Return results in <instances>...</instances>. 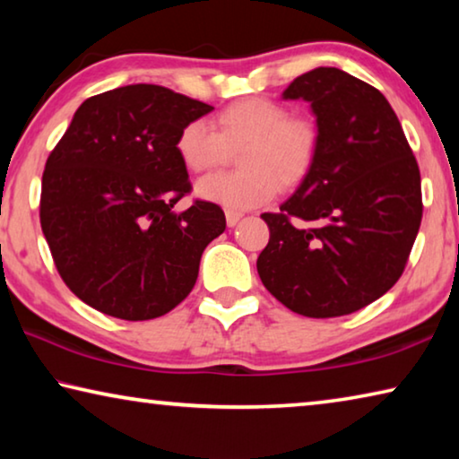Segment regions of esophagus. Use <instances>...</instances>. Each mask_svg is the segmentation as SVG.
I'll return each mask as SVG.
<instances>
[{
  "label": "esophagus",
  "mask_w": 459,
  "mask_h": 459,
  "mask_svg": "<svg viewBox=\"0 0 459 459\" xmlns=\"http://www.w3.org/2000/svg\"><path fill=\"white\" fill-rule=\"evenodd\" d=\"M224 216H227V224H229V227H235V224H237L240 219H243V214L235 212V211H227V214H224Z\"/></svg>",
  "instance_id": "34e87169"
}]
</instances>
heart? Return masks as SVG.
Masks as SVG:
<instances>
[{
  "mask_svg": "<svg viewBox=\"0 0 459 459\" xmlns=\"http://www.w3.org/2000/svg\"><path fill=\"white\" fill-rule=\"evenodd\" d=\"M287 108L271 99H243L229 105L216 119L219 134L206 121L194 119L176 137V153L190 172H208L224 164L229 147H238L235 174H212L196 182L198 198L248 211L267 204L279 192L301 184L312 172L317 131L304 117H287Z\"/></svg>",
  "mask_w": 459,
  "mask_h": 459,
  "instance_id": "heart-1",
  "label": "heart"
}]
</instances>
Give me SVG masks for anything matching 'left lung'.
Segmentation results:
<instances>
[{
  "label": "left lung",
  "instance_id": "8db88e82",
  "mask_svg": "<svg viewBox=\"0 0 459 459\" xmlns=\"http://www.w3.org/2000/svg\"><path fill=\"white\" fill-rule=\"evenodd\" d=\"M281 97L312 107L317 153L279 212L261 214L259 277L299 316L352 314L407 265L423 216L417 160L383 92L340 68H314Z\"/></svg>",
  "mask_w": 459,
  "mask_h": 459
}]
</instances>
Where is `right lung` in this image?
<instances>
[{"label":"right lung","mask_w":459,"mask_h":459,"mask_svg":"<svg viewBox=\"0 0 459 459\" xmlns=\"http://www.w3.org/2000/svg\"><path fill=\"white\" fill-rule=\"evenodd\" d=\"M212 107L158 84L84 100L46 161L40 224L62 281L107 316L139 322L174 309L222 235L221 206L196 200L176 137Z\"/></svg>","instance_id":"right-lung-1"}]
</instances>
